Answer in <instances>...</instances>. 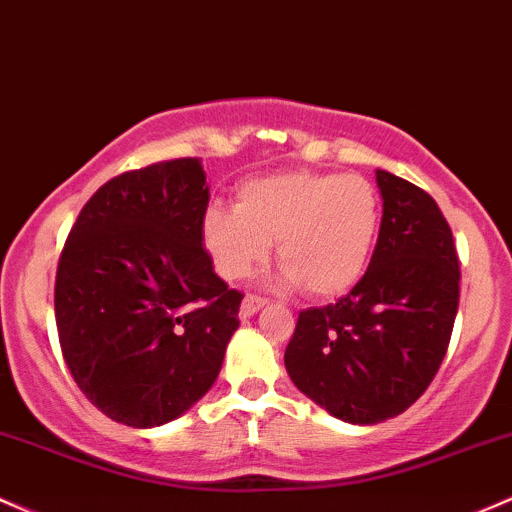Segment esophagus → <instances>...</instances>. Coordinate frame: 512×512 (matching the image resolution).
Wrapping results in <instances>:
<instances>
[{"mask_svg":"<svg viewBox=\"0 0 512 512\" xmlns=\"http://www.w3.org/2000/svg\"><path fill=\"white\" fill-rule=\"evenodd\" d=\"M266 304V297H258V295H246L244 302H241V317H254L258 309Z\"/></svg>","mask_w":512,"mask_h":512,"instance_id":"34e87169","label":"esophagus"}]
</instances>
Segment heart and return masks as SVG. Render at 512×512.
Here are the masks:
<instances>
[{"instance_id": "b5f03b06", "label": "heart", "mask_w": 512, "mask_h": 512, "mask_svg": "<svg viewBox=\"0 0 512 512\" xmlns=\"http://www.w3.org/2000/svg\"><path fill=\"white\" fill-rule=\"evenodd\" d=\"M380 222V191L365 176L292 171L244 183L234 210H205L200 234L225 280L256 273L278 241L287 283L312 297H336L365 273Z\"/></svg>"}]
</instances>
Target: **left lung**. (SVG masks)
<instances>
[{"label": "left lung", "mask_w": 512, "mask_h": 512, "mask_svg": "<svg viewBox=\"0 0 512 512\" xmlns=\"http://www.w3.org/2000/svg\"><path fill=\"white\" fill-rule=\"evenodd\" d=\"M382 225L370 266L336 304L300 312L290 380L355 426L399 416L440 370L459 304L455 239L423 188L377 169Z\"/></svg>", "instance_id": "8db88e82"}]
</instances>
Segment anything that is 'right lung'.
<instances>
[{"mask_svg": "<svg viewBox=\"0 0 512 512\" xmlns=\"http://www.w3.org/2000/svg\"><path fill=\"white\" fill-rule=\"evenodd\" d=\"M210 188L198 159L125 171L86 200L55 275L62 355L113 421L154 428L215 384L241 292L203 246Z\"/></svg>", "mask_w": 512, "mask_h": 512, "instance_id": "right-lung-1", "label": "right lung"}]
</instances>
